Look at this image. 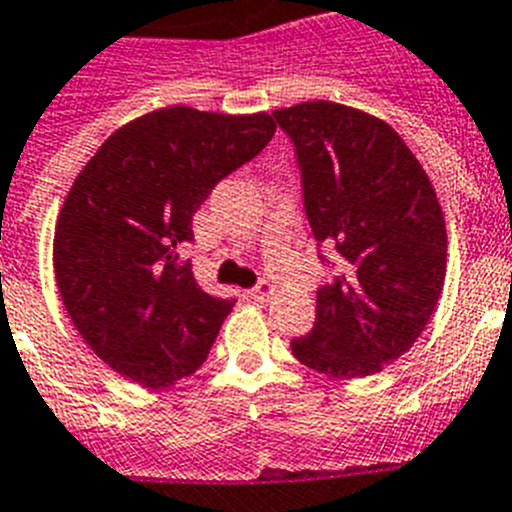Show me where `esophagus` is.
I'll list each match as a JSON object with an SVG mask.
<instances>
[{
  "label": "esophagus",
  "mask_w": 512,
  "mask_h": 512,
  "mask_svg": "<svg viewBox=\"0 0 512 512\" xmlns=\"http://www.w3.org/2000/svg\"><path fill=\"white\" fill-rule=\"evenodd\" d=\"M273 296V286L268 281H260L255 288H250V299L255 301H268Z\"/></svg>",
  "instance_id": "esophagus-1"
}]
</instances>
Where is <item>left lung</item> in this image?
Listing matches in <instances>:
<instances>
[{"mask_svg":"<svg viewBox=\"0 0 512 512\" xmlns=\"http://www.w3.org/2000/svg\"><path fill=\"white\" fill-rule=\"evenodd\" d=\"M273 115L293 144L317 247L342 262L317 288V322L291 340L293 355L335 379L379 373L415 345L443 291L441 203L415 154L379 118L327 100Z\"/></svg>","mask_w":512,"mask_h":512,"instance_id":"left-lung-1","label":"left lung"}]
</instances>
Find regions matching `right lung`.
Returning a JSON list of instances; mask_svg holds the SVG:
<instances>
[{
	"label": "right lung",
	"mask_w": 512,
	"mask_h": 512,
	"mask_svg": "<svg viewBox=\"0 0 512 512\" xmlns=\"http://www.w3.org/2000/svg\"><path fill=\"white\" fill-rule=\"evenodd\" d=\"M268 113L172 105L126 123L84 164L56 224L53 270L84 342L159 389L201 368L234 299L203 291L182 244L216 182L273 139Z\"/></svg>",
	"instance_id": "right-lung-1"
}]
</instances>
